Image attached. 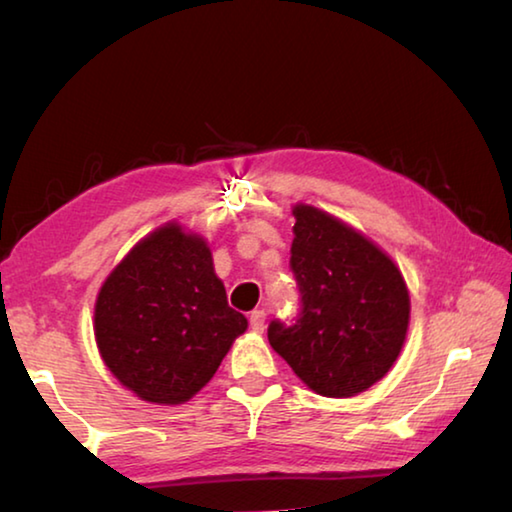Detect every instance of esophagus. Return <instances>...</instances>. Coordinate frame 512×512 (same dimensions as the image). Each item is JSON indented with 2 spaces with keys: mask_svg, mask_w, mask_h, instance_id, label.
Segmentation results:
<instances>
[{
  "mask_svg": "<svg viewBox=\"0 0 512 512\" xmlns=\"http://www.w3.org/2000/svg\"><path fill=\"white\" fill-rule=\"evenodd\" d=\"M264 323H266V314L262 309H255L253 314H250V329H253V332H264Z\"/></svg>",
  "mask_w": 512,
  "mask_h": 512,
  "instance_id": "1",
  "label": "esophagus"
}]
</instances>
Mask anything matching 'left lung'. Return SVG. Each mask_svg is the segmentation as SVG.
<instances>
[{"label": "left lung", "mask_w": 512, "mask_h": 512, "mask_svg": "<svg viewBox=\"0 0 512 512\" xmlns=\"http://www.w3.org/2000/svg\"><path fill=\"white\" fill-rule=\"evenodd\" d=\"M291 212L302 314L289 327L273 320L268 343L314 393L354 397L400 357L411 320L409 287L393 259L352 225L305 203Z\"/></svg>", "instance_id": "8db88e82"}]
</instances>
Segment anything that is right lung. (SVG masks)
Instances as JSON below:
<instances>
[{
  "mask_svg": "<svg viewBox=\"0 0 512 512\" xmlns=\"http://www.w3.org/2000/svg\"><path fill=\"white\" fill-rule=\"evenodd\" d=\"M248 329L214 273L207 241L178 221L137 241L94 302V339L121 386L149 404H185Z\"/></svg>",
  "mask_w": 512,
  "mask_h": 512,
  "instance_id": "1",
  "label": "right lung"
}]
</instances>
